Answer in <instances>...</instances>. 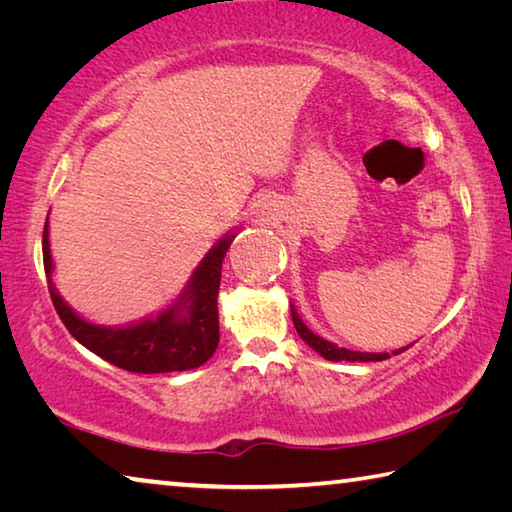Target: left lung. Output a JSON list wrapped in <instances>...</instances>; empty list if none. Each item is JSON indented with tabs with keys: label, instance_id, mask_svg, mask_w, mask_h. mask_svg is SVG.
Returning a JSON list of instances; mask_svg holds the SVG:
<instances>
[{
	"label": "left lung",
	"instance_id": "obj_1",
	"mask_svg": "<svg viewBox=\"0 0 512 512\" xmlns=\"http://www.w3.org/2000/svg\"><path fill=\"white\" fill-rule=\"evenodd\" d=\"M291 318H293V325H296V332L300 334V339L305 341L309 348H314L320 357H325L327 361H384L391 357L388 352H379V354H370V352H352V350H345V348H339V345L329 343L325 339H320V336H316L311 329H307V325L302 323L300 316L296 314V309L291 307ZM404 350H397L393 354H400Z\"/></svg>",
	"mask_w": 512,
	"mask_h": 512
}]
</instances>
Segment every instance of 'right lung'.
Instances as JSON below:
<instances>
[{"label": "right lung", "instance_id": "1", "mask_svg": "<svg viewBox=\"0 0 512 512\" xmlns=\"http://www.w3.org/2000/svg\"><path fill=\"white\" fill-rule=\"evenodd\" d=\"M230 241L232 237L221 239L205 255L176 305L162 311L158 318H149L131 327L112 329L85 323L65 305L51 280L49 296L69 334L112 366L128 372H142V375L192 370L203 366L219 345L216 296H219L221 284V264ZM42 259H45V273L51 277L47 223L42 232Z\"/></svg>", "mask_w": 512, "mask_h": 512}]
</instances>
